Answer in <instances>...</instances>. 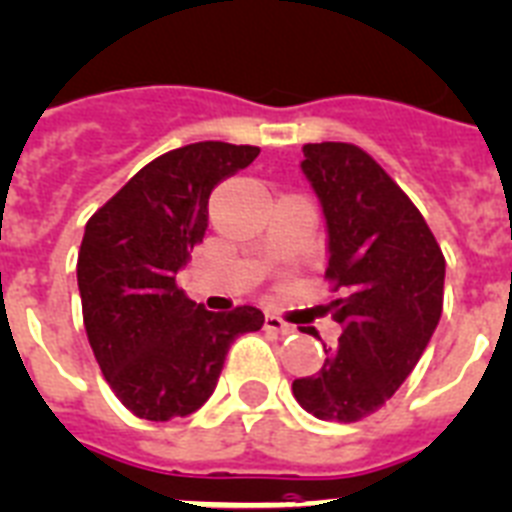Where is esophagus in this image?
Instances as JSON below:
<instances>
[{"label": "esophagus", "instance_id": "34e87169", "mask_svg": "<svg viewBox=\"0 0 512 512\" xmlns=\"http://www.w3.org/2000/svg\"><path fill=\"white\" fill-rule=\"evenodd\" d=\"M264 329H266V332H274V335H293V332H295L293 324L282 322L277 314H266L264 316Z\"/></svg>", "mask_w": 512, "mask_h": 512}]
</instances>
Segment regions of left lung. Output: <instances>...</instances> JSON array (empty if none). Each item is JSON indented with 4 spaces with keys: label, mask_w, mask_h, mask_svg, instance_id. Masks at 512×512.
I'll return each instance as SVG.
<instances>
[{
    "label": "left lung",
    "mask_w": 512,
    "mask_h": 512,
    "mask_svg": "<svg viewBox=\"0 0 512 512\" xmlns=\"http://www.w3.org/2000/svg\"><path fill=\"white\" fill-rule=\"evenodd\" d=\"M301 170L329 232L324 277L342 327L322 369L293 395L322 421L353 424L379 411L408 379L442 316L445 256L421 211L353 143H306ZM316 335V332H314Z\"/></svg>",
    "instance_id": "obj_1"
}]
</instances>
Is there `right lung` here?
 Masks as SVG:
<instances>
[{
	"label": "right lung",
	"instance_id": "add662e5",
	"mask_svg": "<svg viewBox=\"0 0 512 512\" xmlns=\"http://www.w3.org/2000/svg\"><path fill=\"white\" fill-rule=\"evenodd\" d=\"M259 151L222 141L167 151L88 219L78 253L83 324L101 374L138 418L198 411L235 337L264 324L253 306L206 311L175 282L204 240L214 185L246 170Z\"/></svg>",
	"mask_w": 512,
	"mask_h": 512
}]
</instances>
